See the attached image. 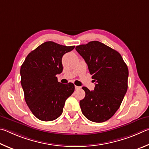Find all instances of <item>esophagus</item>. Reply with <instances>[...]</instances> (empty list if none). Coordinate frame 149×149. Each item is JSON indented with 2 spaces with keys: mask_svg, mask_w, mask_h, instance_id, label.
Listing matches in <instances>:
<instances>
[{
  "mask_svg": "<svg viewBox=\"0 0 149 149\" xmlns=\"http://www.w3.org/2000/svg\"><path fill=\"white\" fill-rule=\"evenodd\" d=\"M74 88H75V90H80V88H81V87H80V86H75Z\"/></svg>",
  "mask_w": 149,
  "mask_h": 149,
  "instance_id": "1",
  "label": "esophagus"
}]
</instances>
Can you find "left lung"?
<instances>
[{"label": "left lung", "mask_w": 149, "mask_h": 149, "mask_svg": "<svg viewBox=\"0 0 149 149\" xmlns=\"http://www.w3.org/2000/svg\"><path fill=\"white\" fill-rule=\"evenodd\" d=\"M85 60L94 90L82 87L86 95L80 101L82 113L90 121L108 120L119 109L127 90L128 69L121 55L99 41L76 46Z\"/></svg>", "instance_id": "obj_1"}]
</instances>
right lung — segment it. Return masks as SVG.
Returning <instances> with one entry per match:
<instances>
[{
    "label": "right lung",
    "instance_id": "1",
    "mask_svg": "<svg viewBox=\"0 0 149 149\" xmlns=\"http://www.w3.org/2000/svg\"><path fill=\"white\" fill-rule=\"evenodd\" d=\"M74 48V46L46 42L31 52L21 67L25 102L42 121H52L60 116L65 101L74 92L72 83L61 84L56 77L63 71V56Z\"/></svg>",
    "mask_w": 149,
    "mask_h": 149
}]
</instances>
